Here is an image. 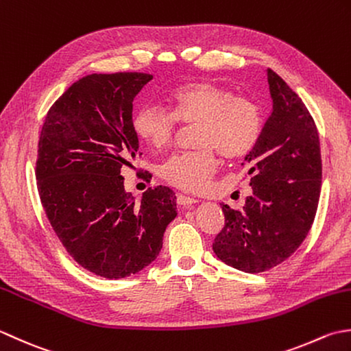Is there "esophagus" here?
<instances>
[{"label": "esophagus", "mask_w": 351, "mask_h": 351, "mask_svg": "<svg viewBox=\"0 0 351 351\" xmlns=\"http://www.w3.org/2000/svg\"><path fill=\"white\" fill-rule=\"evenodd\" d=\"M176 199H177V204H178V206H183V207L192 206V204L198 203L197 198L189 197V195H183V194H177V195H176Z\"/></svg>", "instance_id": "34e87169"}]
</instances>
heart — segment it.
<instances>
[{
    "instance_id": "heart-1",
    "label": "heart",
    "mask_w": 351,
    "mask_h": 351,
    "mask_svg": "<svg viewBox=\"0 0 351 351\" xmlns=\"http://www.w3.org/2000/svg\"><path fill=\"white\" fill-rule=\"evenodd\" d=\"M177 123L197 125L198 149L168 157L160 174L176 188L202 191L218 168L215 152L227 160L245 157L261 138L263 121L261 107L252 98L234 97L217 84L194 82L171 92L168 110L157 104L142 106L133 128L148 147L163 149L173 141Z\"/></svg>"
}]
</instances>
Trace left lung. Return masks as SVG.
<instances>
[{"label":"left lung","mask_w":351,"mask_h":351,"mask_svg":"<svg viewBox=\"0 0 351 351\" xmlns=\"http://www.w3.org/2000/svg\"><path fill=\"white\" fill-rule=\"evenodd\" d=\"M273 112L242 167L253 194L242 210L221 204L226 224L213 252L245 273H262L302 245L315 218L321 192L318 130L309 110L273 69H267Z\"/></svg>","instance_id":"1"}]
</instances>
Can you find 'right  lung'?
<instances>
[{
	"label": "right lung",
	"instance_id": "obj_1",
	"mask_svg": "<svg viewBox=\"0 0 351 351\" xmlns=\"http://www.w3.org/2000/svg\"><path fill=\"white\" fill-rule=\"evenodd\" d=\"M152 78L144 73L80 78L48 110L39 136L36 180L49 224L78 265L106 278L148 267L177 217L176 195L167 186L148 188L136 203L121 176L142 154L133 99Z\"/></svg>",
	"mask_w": 351,
	"mask_h": 351
}]
</instances>
